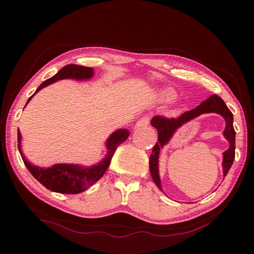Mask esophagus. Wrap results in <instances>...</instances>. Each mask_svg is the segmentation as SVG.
I'll list each match as a JSON object with an SVG mask.
<instances>
[{"instance_id":"34e87169","label":"esophagus","mask_w":254,"mask_h":254,"mask_svg":"<svg viewBox=\"0 0 254 254\" xmlns=\"http://www.w3.org/2000/svg\"><path fill=\"white\" fill-rule=\"evenodd\" d=\"M149 121H150L149 116H145V117L139 119V120L136 122V127H146V126H148Z\"/></svg>"}]
</instances>
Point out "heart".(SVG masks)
I'll list each match as a JSON object with an SVG mask.
<instances>
[{"label":"heart","mask_w":254,"mask_h":254,"mask_svg":"<svg viewBox=\"0 0 254 254\" xmlns=\"http://www.w3.org/2000/svg\"><path fill=\"white\" fill-rule=\"evenodd\" d=\"M171 95H172V93L170 90H165L164 91V96L166 97V98H169V97H171Z\"/></svg>","instance_id":"b5f03b06"}]
</instances>
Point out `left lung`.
I'll return each mask as SVG.
<instances>
[{"label":"left lung","instance_id":"left-lung-1","mask_svg":"<svg viewBox=\"0 0 254 254\" xmlns=\"http://www.w3.org/2000/svg\"><path fill=\"white\" fill-rule=\"evenodd\" d=\"M215 112L222 116L226 121V127L224 131V136L229 142V148L224 153V160H223V171L224 177L228 174L231 165L234 163L235 159V149H236V132L234 128V116L231 111L226 106L225 101L218 97L217 95H212L208 99L203 101L201 105L197 106L194 109L182 113L180 117L178 118H171L168 119L166 117L161 116H155L150 124L157 128L158 132V142L155 144L153 148V152L150 154L149 157V171L150 176H152L154 182L156 183L161 191L163 188L160 185V178L158 172V157L160 148L164 146L165 144L170 141V138L174 135V133L177 131V128L182 127L183 124L189 122L192 119L196 118L198 116L203 115V113H210Z\"/></svg>","mask_w":254,"mask_h":254}]
</instances>
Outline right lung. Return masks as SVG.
I'll list each match as a JSON object with an SVG mask.
<instances>
[{"label": "right lung", "mask_w": 254, "mask_h": 254, "mask_svg": "<svg viewBox=\"0 0 254 254\" xmlns=\"http://www.w3.org/2000/svg\"><path fill=\"white\" fill-rule=\"evenodd\" d=\"M93 75L94 69L91 67L68 64V65L62 67L55 76L45 80V82L37 88L35 94H37L40 89L46 87V86L57 82V80L64 78H73L79 80L88 79L93 76ZM35 94L29 97L27 104H28L32 97L35 96ZM128 136H130V132L126 130V128L113 132L110 137L107 139V156L99 164H97L95 166L83 167L73 164H57L53 165L52 167H49V168H40V167L31 165L29 161L25 158L24 154L21 153V135L19 130L17 131L18 150L21 158H23L25 166L27 167V169H28L30 171V174L34 176L42 186L46 187L48 190L62 194H77L80 192H84L85 190H87L88 188L93 186L94 183L98 181L100 178L104 176L106 170L108 169V167H109L112 156L115 154L119 145L126 141Z\"/></svg>", "instance_id": "right-lung-1"}]
</instances>
